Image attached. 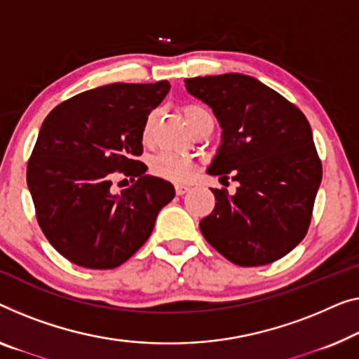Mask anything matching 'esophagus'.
<instances>
[{
    "label": "esophagus",
    "instance_id": "obj_1",
    "mask_svg": "<svg viewBox=\"0 0 359 359\" xmlns=\"http://www.w3.org/2000/svg\"><path fill=\"white\" fill-rule=\"evenodd\" d=\"M187 191H190L189 185H182V184L175 185V194H177V195H185Z\"/></svg>",
    "mask_w": 359,
    "mask_h": 359
}]
</instances>
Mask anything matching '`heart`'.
<instances>
[{"label": "heart", "instance_id": "heart-1", "mask_svg": "<svg viewBox=\"0 0 359 359\" xmlns=\"http://www.w3.org/2000/svg\"><path fill=\"white\" fill-rule=\"evenodd\" d=\"M182 112H184L187 124L190 126V128L194 132L203 124V122L212 119L210 112L196 104L184 106V108H182ZM153 122H154V112H151V114L147 117L145 126H143V130H142L143 142L149 140ZM149 169H151L153 175H156L159 179L175 182V184H182V182L189 180L190 175L194 174L195 164L191 163L189 158L179 156V154L161 153L151 159V165H149Z\"/></svg>", "mask_w": 359, "mask_h": 359}]
</instances>
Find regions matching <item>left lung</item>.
I'll return each mask as SVG.
<instances>
[{"label": "left lung", "mask_w": 359, "mask_h": 359, "mask_svg": "<svg viewBox=\"0 0 359 359\" xmlns=\"http://www.w3.org/2000/svg\"><path fill=\"white\" fill-rule=\"evenodd\" d=\"M187 92L212 109L222 127L208 174L232 172L237 191L212 189L203 237L238 266L274 263L308 232L323 165L309 122L276 90L243 74L185 79Z\"/></svg>", "instance_id": "obj_1"}]
</instances>
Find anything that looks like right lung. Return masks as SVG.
<instances>
[{
	"label": "right lung",
	"instance_id": "add662e5",
	"mask_svg": "<svg viewBox=\"0 0 359 359\" xmlns=\"http://www.w3.org/2000/svg\"><path fill=\"white\" fill-rule=\"evenodd\" d=\"M169 88L168 80L109 83L62 101L43 121L27 185L43 233L71 263L87 269L126 263L174 198V185L147 175L135 159L147 117ZM112 172L137 177L136 184L112 194Z\"/></svg>",
	"mask_w": 359,
	"mask_h": 359
}]
</instances>
